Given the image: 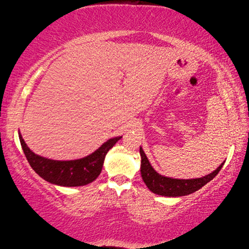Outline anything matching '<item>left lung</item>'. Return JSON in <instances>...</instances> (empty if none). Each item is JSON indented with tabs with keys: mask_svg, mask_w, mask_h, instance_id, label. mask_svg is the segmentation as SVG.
Instances as JSON below:
<instances>
[{
	"mask_svg": "<svg viewBox=\"0 0 249 249\" xmlns=\"http://www.w3.org/2000/svg\"><path fill=\"white\" fill-rule=\"evenodd\" d=\"M139 153L142 156L141 162V173L142 178L144 180L145 185L148 187V189L156 195L166 196V197H179L186 196L189 194H193L197 190L205 186L207 182H210L220 170L222 169L224 162L217 168L215 171H213L210 175L202 178L195 179H173L168 177L161 176L153 169V166L149 163L147 156L142 151V148H139Z\"/></svg>",
	"mask_w": 249,
	"mask_h": 249,
	"instance_id": "8db88e82",
	"label": "left lung"
}]
</instances>
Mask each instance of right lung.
Wrapping results in <instances>:
<instances>
[{
	"label": "right lung",
	"instance_id": "right-lung-1",
	"mask_svg": "<svg viewBox=\"0 0 249 249\" xmlns=\"http://www.w3.org/2000/svg\"><path fill=\"white\" fill-rule=\"evenodd\" d=\"M122 137H114L105 142L90 155L71 161H56L39 156L30 151L19 132V139L30 166L39 177L53 185L79 187L93 182L100 176L105 155Z\"/></svg>",
	"mask_w": 249,
	"mask_h": 249
}]
</instances>
